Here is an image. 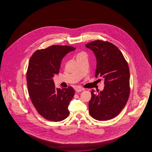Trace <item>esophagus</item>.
Returning a JSON list of instances; mask_svg holds the SVG:
<instances>
[{
    "label": "esophagus",
    "mask_w": 152,
    "mask_h": 152,
    "mask_svg": "<svg viewBox=\"0 0 152 152\" xmlns=\"http://www.w3.org/2000/svg\"><path fill=\"white\" fill-rule=\"evenodd\" d=\"M84 88H81V87H77L76 88H75V91L77 92H81V91H84Z\"/></svg>",
    "instance_id": "34e87169"
}]
</instances>
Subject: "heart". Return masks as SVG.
Masks as SVG:
<instances>
[{"mask_svg":"<svg viewBox=\"0 0 152 152\" xmlns=\"http://www.w3.org/2000/svg\"><path fill=\"white\" fill-rule=\"evenodd\" d=\"M85 55H86V54L84 53V52H81V53H79L77 55V58H78V57H80V56H85Z\"/></svg>","mask_w":152,"mask_h":152,"instance_id":"b5f03b06","label":"heart"}]
</instances>
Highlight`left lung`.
Instances as JSON below:
<instances>
[{
    "mask_svg": "<svg viewBox=\"0 0 152 152\" xmlns=\"http://www.w3.org/2000/svg\"><path fill=\"white\" fill-rule=\"evenodd\" d=\"M97 59L95 77L104 80V90L91 91L89 113L95 120L107 121L117 116L125 107L130 94V73L122 53L113 43L100 40L86 45Z\"/></svg>",
    "mask_w": 152,
    "mask_h": 152,
    "instance_id": "obj_1",
    "label": "left lung"
}]
</instances>
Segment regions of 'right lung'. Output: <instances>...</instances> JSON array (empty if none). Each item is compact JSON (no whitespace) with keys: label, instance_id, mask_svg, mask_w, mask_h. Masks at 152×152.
<instances>
[{"label":"right lung","instance_id":"1","mask_svg":"<svg viewBox=\"0 0 152 152\" xmlns=\"http://www.w3.org/2000/svg\"><path fill=\"white\" fill-rule=\"evenodd\" d=\"M75 48L53 45L36 50L30 58L26 81L31 100L39 114L46 120L59 122L69 115L68 107L74 97L72 87L55 88L53 77L58 75L62 58Z\"/></svg>","mask_w":152,"mask_h":152}]
</instances>
